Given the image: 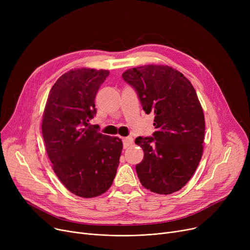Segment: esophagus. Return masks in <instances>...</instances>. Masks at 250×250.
Instances as JSON below:
<instances>
[{"label":"esophagus","mask_w":250,"mask_h":250,"mask_svg":"<svg viewBox=\"0 0 250 250\" xmlns=\"http://www.w3.org/2000/svg\"><path fill=\"white\" fill-rule=\"evenodd\" d=\"M123 142H124V148L126 149L128 146H130L133 144V138L132 137L123 138Z\"/></svg>","instance_id":"obj_1"}]
</instances>
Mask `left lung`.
Instances as JSON below:
<instances>
[{"label": "left lung", "instance_id": "left-lung-1", "mask_svg": "<svg viewBox=\"0 0 250 250\" xmlns=\"http://www.w3.org/2000/svg\"><path fill=\"white\" fill-rule=\"evenodd\" d=\"M124 80L138 93L144 111L154 112L153 138L135 141L144 151L136 171L144 188L159 194L178 191L189 181L201 161L205 115L190 81L164 64L128 69Z\"/></svg>", "mask_w": 250, "mask_h": 250}]
</instances>
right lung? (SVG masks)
<instances>
[{
	"label": "right lung",
	"instance_id": "right-lung-1",
	"mask_svg": "<svg viewBox=\"0 0 250 250\" xmlns=\"http://www.w3.org/2000/svg\"><path fill=\"white\" fill-rule=\"evenodd\" d=\"M107 70L73 69L49 91L42 115V136L52 169L72 193L95 198L111 187L123 142L97 132L89 121L96 114L95 96Z\"/></svg>",
	"mask_w": 250,
	"mask_h": 250
}]
</instances>
